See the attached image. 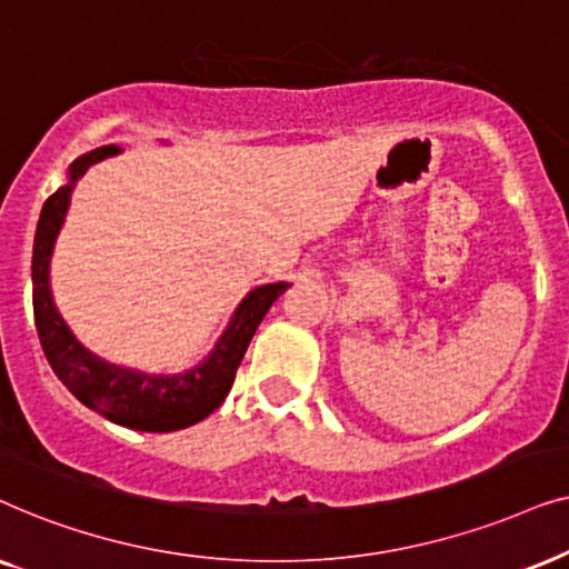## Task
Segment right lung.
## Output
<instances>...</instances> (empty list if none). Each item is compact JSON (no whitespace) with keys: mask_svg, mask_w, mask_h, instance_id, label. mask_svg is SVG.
Returning a JSON list of instances; mask_svg holds the SVG:
<instances>
[{"mask_svg":"<svg viewBox=\"0 0 569 569\" xmlns=\"http://www.w3.org/2000/svg\"><path fill=\"white\" fill-rule=\"evenodd\" d=\"M117 150V146H106L78 158L70 169V179L74 181L82 177L90 163L113 156ZM70 192L72 184H67L43 202L33 241V317L38 340H41L51 369L80 403L93 408L106 419L121 423V427L140 431H177L192 427L208 413H213L229 396L257 325L268 315L272 301L291 283L260 286L249 293L233 315L229 330L218 340L210 359L194 367L192 372L150 377L113 367V363L96 359L74 340L70 328L57 315L54 301H51L49 257L59 226H62L67 202H70Z\"/></svg>","mask_w":569,"mask_h":569,"instance_id":"obj_1","label":"right lung"}]
</instances>
